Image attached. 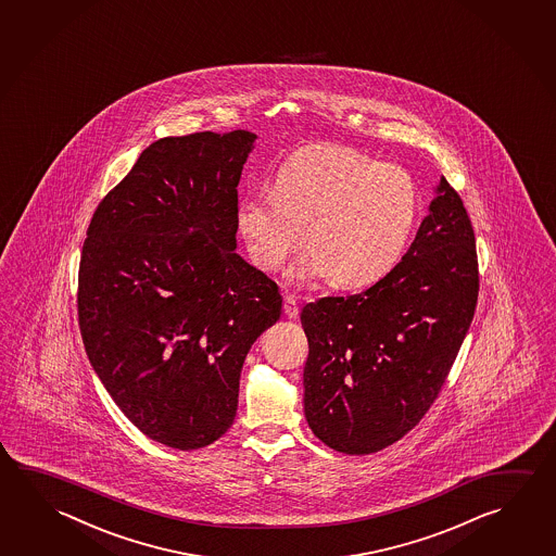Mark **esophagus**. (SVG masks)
<instances>
[{
    "mask_svg": "<svg viewBox=\"0 0 556 556\" xmlns=\"http://www.w3.org/2000/svg\"><path fill=\"white\" fill-rule=\"evenodd\" d=\"M285 314L289 316V318H296L299 316V301H296V296L294 294H285Z\"/></svg>",
    "mask_w": 556,
    "mask_h": 556,
    "instance_id": "esophagus-1",
    "label": "esophagus"
}]
</instances>
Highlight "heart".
Instances as JSON below:
<instances>
[{
  "mask_svg": "<svg viewBox=\"0 0 556 556\" xmlns=\"http://www.w3.org/2000/svg\"><path fill=\"white\" fill-rule=\"evenodd\" d=\"M418 186L404 167L343 147L302 148L275 176L274 191L245 197L236 220L254 264L267 274L306 242L289 269L294 285L331 279L365 287L389 275L408 250Z\"/></svg>",
  "mask_w": 556,
  "mask_h": 556,
  "instance_id": "b5f03b06",
  "label": "heart"
}]
</instances>
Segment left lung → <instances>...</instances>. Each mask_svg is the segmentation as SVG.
<instances>
[{
    "label": "left lung",
    "instance_id": "left-lung-1",
    "mask_svg": "<svg viewBox=\"0 0 556 556\" xmlns=\"http://www.w3.org/2000/svg\"><path fill=\"white\" fill-rule=\"evenodd\" d=\"M475 244L467 208L441 177L429 215L389 275L359 294L302 308L304 414L321 443L369 455L426 416L477 308Z\"/></svg>",
    "mask_w": 556,
    "mask_h": 556
}]
</instances>
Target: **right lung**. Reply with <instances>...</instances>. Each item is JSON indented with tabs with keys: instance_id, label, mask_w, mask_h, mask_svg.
<instances>
[{
	"instance_id": "right-lung-1",
	"label": "right lung",
	"mask_w": 556,
	"mask_h": 556,
	"mask_svg": "<svg viewBox=\"0 0 556 556\" xmlns=\"http://www.w3.org/2000/svg\"><path fill=\"white\" fill-rule=\"evenodd\" d=\"M254 132L160 138L89 223L78 318L89 363L144 435L193 451L223 438L277 282L236 254L238 184Z\"/></svg>"
}]
</instances>
